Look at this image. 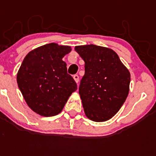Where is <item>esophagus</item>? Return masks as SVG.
Masks as SVG:
<instances>
[{"label":"esophagus","mask_w":156,"mask_h":156,"mask_svg":"<svg viewBox=\"0 0 156 156\" xmlns=\"http://www.w3.org/2000/svg\"><path fill=\"white\" fill-rule=\"evenodd\" d=\"M73 79H74V81L76 82V83L78 84V81H79V77H78V74H75V75H73Z\"/></svg>","instance_id":"esophagus-1"}]
</instances>
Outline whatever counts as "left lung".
Masks as SVG:
<instances>
[{
  "label": "left lung",
  "mask_w": 156,
  "mask_h": 156,
  "mask_svg": "<svg viewBox=\"0 0 156 156\" xmlns=\"http://www.w3.org/2000/svg\"><path fill=\"white\" fill-rule=\"evenodd\" d=\"M74 49L85 61L79 95L86 116L96 122L108 121L128 96L129 71L111 48L89 44Z\"/></svg>",
  "instance_id": "1"
}]
</instances>
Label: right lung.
I'll return each mask as SVG.
<instances>
[{
	"label": "right lung",
	"instance_id": "right-lung-1",
	"mask_svg": "<svg viewBox=\"0 0 156 156\" xmlns=\"http://www.w3.org/2000/svg\"><path fill=\"white\" fill-rule=\"evenodd\" d=\"M70 51L69 46L47 44L30 51L18 69V88L29 108L40 116L60 113L77 90L75 81L67 73L66 63L62 61Z\"/></svg>",
	"mask_w": 156,
	"mask_h": 156
}]
</instances>
